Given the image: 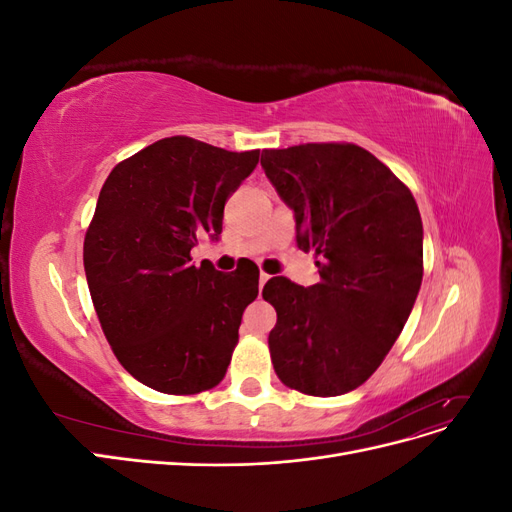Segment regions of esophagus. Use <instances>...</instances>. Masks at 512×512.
Listing matches in <instances>:
<instances>
[{
	"label": "esophagus",
	"mask_w": 512,
	"mask_h": 512,
	"mask_svg": "<svg viewBox=\"0 0 512 512\" xmlns=\"http://www.w3.org/2000/svg\"><path fill=\"white\" fill-rule=\"evenodd\" d=\"M269 282V275L267 273H260V277H258V286H260V290H262V286H265Z\"/></svg>",
	"instance_id": "1"
}]
</instances>
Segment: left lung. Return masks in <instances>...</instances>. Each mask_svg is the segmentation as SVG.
<instances>
[{
  "label": "left lung",
  "mask_w": 512,
  "mask_h": 512,
  "mask_svg": "<svg viewBox=\"0 0 512 512\" xmlns=\"http://www.w3.org/2000/svg\"><path fill=\"white\" fill-rule=\"evenodd\" d=\"M265 175L294 211L297 245L314 252L320 282L271 277L262 288L277 322L275 374L294 391L335 397L384 361L423 282V222L391 168L352 143L265 149Z\"/></svg>",
  "instance_id": "8db88e82"
}]
</instances>
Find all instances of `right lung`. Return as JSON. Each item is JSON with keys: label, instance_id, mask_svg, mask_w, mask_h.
<instances>
[{"label": "right lung", "instance_id": "obj_1", "mask_svg": "<svg viewBox=\"0 0 512 512\" xmlns=\"http://www.w3.org/2000/svg\"><path fill=\"white\" fill-rule=\"evenodd\" d=\"M258 156L170 136L102 185L83 245L91 301L117 361L153 391L194 395L226 374L258 267L222 273L190 252L220 239L226 200Z\"/></svg>", "mask_w": 512, "mask_h": 512}]
</instances>
